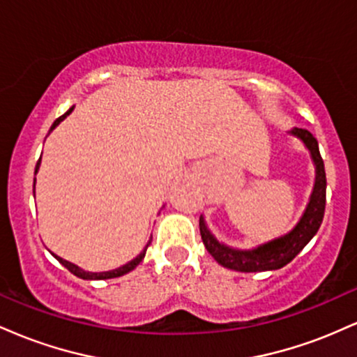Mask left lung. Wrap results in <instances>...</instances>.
<instances>
[{
  "mask_svg": "<svg viewBox=\"0 0 357 357\" xmlns=\"http://www.w3.org/2000/svg\"><path fill=\"white\" fill-rule=\"evenodd\" d=\"M292 136H296L304 142L307 149L310 151L312 161L315 166V183L312 195H310L309 204H307L304 215L292 231L287 235L275 238L268 243L260 245L253 250H236L227 245L220 243L211 231L208 230L204 218H199V233L202 240L210 255L223 265L225 268L236 270V272H265V270H277L285 267L289 261H292L301 250L312 240L317 233L324 218V210H326V169H324V161L319 153L317 139L307 129H292Z\"/></svg>",
  "mask_w": 357,
  "mask_h": 357,
  "instance_id": "left-lung-1",
  "label": "left lung"
}]
</instances>
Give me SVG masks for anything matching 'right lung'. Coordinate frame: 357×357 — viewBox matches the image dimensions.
Instances as JSON below:
<instances>
[{
	"label": "right lung",
	"mask_w": 357,
	"mask_h": 357,
	"mask_svg": "<svg viewBox=\"0 0 357 357\" xmlns=\"http://www.w3.org/2000/svg\"><path fill=\"white\" fill-rule=\"evenodd\" d=\"M73 110V107H70L67 110V112L63 114V116H60L59 119H56L55 122H53L52 124V127H50V132L53 129H55L56 126L60 124L61 121H63L65 117L68 116V114H70ZM48 132V134H50ZM40 161H42V155H40V159H38V162H36V167H35V174H36V171H38V167H40ZM33 192H35V181H33ZM153 240V238H151ZM151 240H149V243H151ZM149 243L146 245V248L142 250L141 253H139V255L134 258V260H130L129 264H126V265H122V267H119V268H116V270H109V272H85V270H82L80 267H77V265H73V264H70V261H67V260H63V258H60L59 255H55V253H52L53 257L56 258V260L60 261L61 265H63L65 268H68V272H72L73 275L75 277H79V278H84V280H105V278H116V277H121V275H124V273H129L130 270H134L137 267L139 264H141L142 261V258H144V255H146V250H147V247H149Z\"/></svg>",
	"instance_id": "obj_1"
}]
</instances>
